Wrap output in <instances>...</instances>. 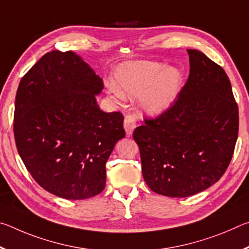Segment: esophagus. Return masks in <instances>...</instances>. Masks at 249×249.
I'll return each instance as SVG.
<instances>
[{
    "label": "esophagus",
    "instance_id": "34e87169",
    "mask_svg": "<svg viewBox=\"0 0 249 249\" xmlns=\"http://www.w3.org/2000/svg\"><path fill=\"white\" fill-rule=\"evenodd\" d=\"M124 128L126 135H129L133 133V130L136 128V116L134 113H127L124 117Z\"/></svg>",
    "mask_w": 249,
    "mask_h": 249
}]
</instances>
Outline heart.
I'll list each match as a JSON object with an SVG mask.
<instances>
[{
	"instance_id": "obj_1",
	"label": "heart",
	"mask_w": 249,
	"mask_h": 249,
	"mask_svg": "<svg viewBox=\"0 0 249 249\" xmlns=\"http://www.w3.org/2000/svg\"><path fill=\"white\" fill-rule=\"evenodd\" d=\"M119 87H109L115 99L142 95V105L150 114H160L174 103L182 86V74L160 62L130 61L119 67L115 73Z\"/></svg>"
}]
</instances>
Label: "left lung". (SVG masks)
Here are the masks:
<instances>
[{"mask_svg":"<svg viewBox=\"0 0 249 249\" xmlns=\"http://www.w3.org/2000/svg\"><path fill=\"white\" fill-rule=\"evenodd\" d=\"M190 73L169 107L145 117L133 137L150 190L185 197L217 182L233 157L238 136V107L221 66L188 49Z\"/></svg>","mask_w":249,"mask_h":249,"instance_id":"8db88e82","label":"left lung"}]
</instances>
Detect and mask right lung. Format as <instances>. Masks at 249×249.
<instances>
[{"instance_id": "add662e5", "label": "right lung", "mask_w": 249, "mask_h": 249, "mask_svg": "<svg viewBox=\"0 0 249 249\" xmlns=\"http://www.w3.org/2000/svg\"><path fill=\"white\" fill-rule=\"evenodd\" d=\"M103 81L72 52L44 54L18 84V151L34 180L53 195L83 200L107 182L105 163L125 136L121 112L101 111Z\"/></svg>"}]
</instances>
